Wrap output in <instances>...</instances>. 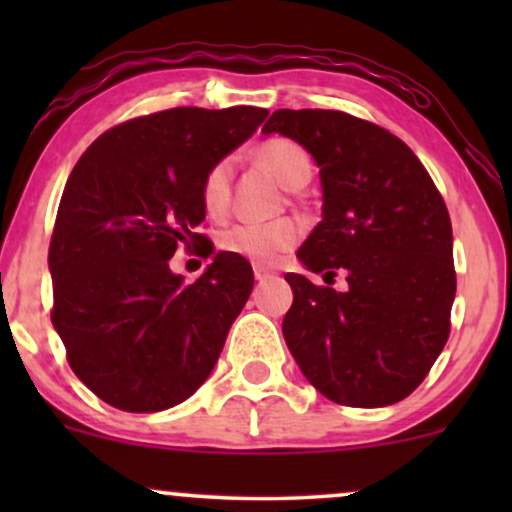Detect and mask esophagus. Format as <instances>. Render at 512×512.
Wrapping results in <instances>:
<instances>
[{"label": "esophagus", "instance_id": "1", "mask_svg": "<svg viewBox=\"0 0 512 512\" xmlns=\"http://www.w3.org/2000/svg\"><path fill=\"white\" fill-rule=\"evenodd\" d=\"M252 274H255L257 281H264V279H269L274 272L269 267H264V264H252Z\"/></svg>", "mask_w": 512, "mask_h": 512}]
</instances>
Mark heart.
I'll return each mask as SVG.
<instances>
[{"label": "heart", "instance_id": "1", "mask_svg": "<svg viewBox=\"0 0 512 512\" xmlns=\"http://www.w3.org/2000/svg\"><path fill=\"white\" fill-rule=\"evenodd\" d=\"M255 158L284 187L298 190L313 175V163L298 144L289 139H269L255 149ZM202 207L211 219H223L233 202V161L219 158L211 163L199 185ZM303 238L301 221L274 219L264 223L243 221L236 226H228L219 236V248L228 255L243 257L252 264H274L284 252L296 248Z\"/></svg>", "mask_w": 512, "mask_h": 512}]
</instances>
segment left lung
I'll use <instances>...</instances> for the list:
<instances>
[{
  "label": "left lung",
  "instance_id": "left-lung-1",
  "mask_svg": "<svg viewBox=\"0 0 512 512\" xmlns=\"http://www.w3.org/2000/svg\"><path fill=\"white\" fill-rule=\"evenodd\" d=\"M264 134L296 139L320 166L322 221L286 274L284 339L308 383L346 407L409 397L450 337L457 276L450 214L424 163L387 129L342 110H276Z\"/></svg>",
  "mask_w": 512,
  "mask_h": 512
}]
</instances>
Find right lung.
I'll return each instance as SVG.
<instances>
[{"instance_id": "obj_1", "label": "right lung", "mask_w": 512, "mask_h": 512, "mask_svg": "<svg viewBox=\"0 0 512 512\" xmlns=\"http://www.w3.org/2000/svg\"><path fill=\"white\" fill-rule=\"evenodd\" d=\"M264 117L250 105L161 110L108 129L76 161L52 228L50 317L76 378L110 407H175L219 361L255 276L197 233L199 185ZM178 247L215 255L192 285L169 272Z\"/></svg>"}]
</instances>
